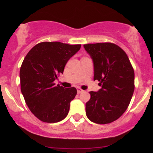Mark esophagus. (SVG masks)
<instances>
[{"label":"esophagus","instance_id":"obj_1","mask_svg":"<svg viewBox=\"0 0 153 153\" xmlns=\"http://www.w3.org/2000/svg\"><path fill=\"white\" fill-rule=\"evenodd\" d=\"M83 89H81V88H77V92H78V94H80V93H81V92H83Z\"/></svg>","mask_w":153,"mask_h":153}]
</instances>
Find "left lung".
<instances>
[{
  "label": "left lung",
  "instance_id": "obj_1",
  "mask_svg": "<svg viewBox=\"0 0 153 153\" xmlns=\"http://www.w3.org/2000/svg\"><path fill=\"white\" fill-rule=\"evenodd\" d=\"M94 66L98 92H89L86 114L91 121L105 124L119 118L127 109L135 89V73L126 52L112 43L84 44Z\"/></svg>",
  "mask_w": 153,
  "mask_h": 153
}]
</instances>
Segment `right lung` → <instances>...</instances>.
Instances as JSON below:
<instances>
[{"label": "right lung", "mask_w": 153, "mask_h": 153, "mask_svg": "<svg viewBox=\"0 0 153 153\" xmlns=\"http://www.w3.org/2000/svg\"><path fill=\"white\" fill-rule=\"evenodd\" d=\"M81 47L42 42L26 55L20 69L21 92L29 109L41 121L56 123L68 115L77 89L55 85L54 81Z\"/></svg>", "instance_id": "1"}]
</instances>
